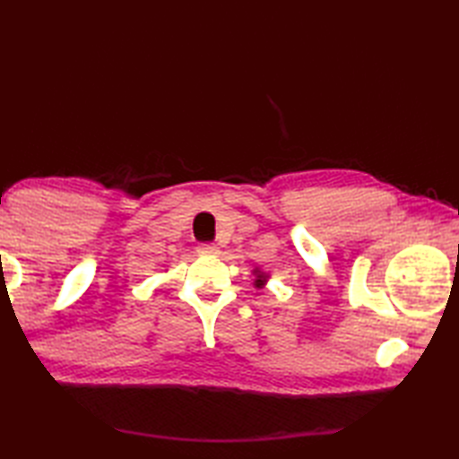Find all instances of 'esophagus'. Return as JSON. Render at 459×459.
<instances>
[{
  "instance_id": "1",
  "label": "esophagus",
  "mask_w": 459,
  "mask_h": 459,
  "mask_svg": "<svg viewBox=\"0 0 459 459\" xmlns=\"http://www.w3.org/2000/svg\"><path fill=\"white\" fill-rule=\"evenodd\" d=\"M197 255L199 256H217L219 255V248L214 245H199L197 247Z\"/></svg>"
}]
</instances>
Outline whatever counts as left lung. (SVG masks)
Here are the masks:
<instances>
[{
    "label": "left lung",
    "mask_w": 459,
    "mask_h": 459,
    "mask_svg": "<svg viewBox=\"0 0 459 459\" xmlns=\"http://www.w3.org/2000/svg\"><path fill=\"white\" fill-rule=\"evenodd\" d=\"M252 274H255V288H258V290H262V288H264L266 286V281H268V274H266V272H262L260 268H255V270H252Z\"/></svg>",
    "instance_id": "8db88e82"
}]
</instances>
